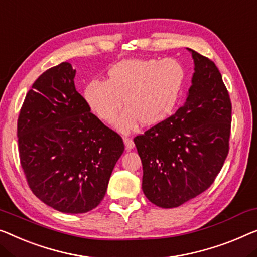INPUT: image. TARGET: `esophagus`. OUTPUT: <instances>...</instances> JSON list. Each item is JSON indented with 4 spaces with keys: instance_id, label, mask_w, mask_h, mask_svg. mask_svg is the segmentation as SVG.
Masks as SVG:
<instances>
[{
    "instance_id": "obj_1",
    "label": "esophagus",
    "mask_w": 257,
    "mask_h": 257,
    "mask_svg": "<svg viewBox=\"0 0 257 257\" xmlns=\"http://www.w3.org/2000/svg\"><path fill=\"white\" fill-rule=\"evenodd\" d=\"M123 141H124V145H125V149H127V150H132V149L135 147V144H134V141L132 139H128V137H125Z\"/></svg>"
}]
</instances>
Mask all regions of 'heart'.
Instances as JSON below:
<instances>
[{"instance_id":"heart-1","label":"heart","mask_w":257,"mask_h":257,"mask_svg":"<svg viewBox=\"0 0 257 257\" xmlns=\"http://www.w3.org/2000/svg\"><path fill=\"white\" fill-rule=\"evenodd\" d=\"M108 78L93 79L86 84L84 97L95 115L113 123L122 108L117 129L128 134L141 122L159 123L170 116L177 104L185 79L181 63L172 57L127 59L107 71Z\"/></svg>"}]
</instances>
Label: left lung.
Listing matches in <instances>:
<instances>
[{
	"label": "left lung",
	"instance_id": "8db88e82",
	"mask_svg": "<svg viewBox=\"0 0 257 257\" xmlns=\"http://www.w3.org/2000/svg\"><path fill=\"white\" fill-rule=\"evenodd\" d=\"M194 74L173 115L134 139L143 165L142 189L164 209L177 208L212 185L228 153L232 105L218 68L188 48Z\"/></svg>",
	"mask_w": 257,
	"mask_h": 257
}]
</instances>
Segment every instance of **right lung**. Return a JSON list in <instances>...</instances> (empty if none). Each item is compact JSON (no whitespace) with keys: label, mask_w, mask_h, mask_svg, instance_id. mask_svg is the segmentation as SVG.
Returning a JSON list of instances; mask_svg holds the SVG:
<instances>
[{"label":"right lung","mask_w":257,"mask_h":257,"mask_svg":"<svg viewBox=\"0 0 257 257\" xmlns=\"http://www.w3.org/2000/svg\"><path fill=\"white\" fill-rule=\"evenodd\" d=\"M62 62L41 74L17 122L21 165L33 194L64 213H85L104 198L124 151L121 136L91 113Z\"/></svg>","instance_id":"add662e5"}]
</instances>
